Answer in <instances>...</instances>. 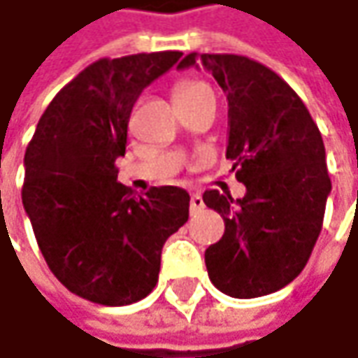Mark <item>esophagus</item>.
Instances as JSON below:
<instances>
[{"label": "esophagus", "mask_w": 358, "mask_h": 358, "mask_svg": "<svg viewBox=\"0 0 358 358\" xmlns=\"http://www.w3.org/2000/svg\"><path fill=\"white\" fill-rule=\"evenodd\" d=\"M203 208V200L202 196L198 194V192H194L190 196V210L192 212H198V210H202Z\"/></svg>", "instance_id": "esophagus-1"}]
</instances>
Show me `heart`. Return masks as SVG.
I'll list each match as a JSON object with an SVG mask.
<instances>
[{"label":"heart","mask_w":358,"mask_h":358,"mask_svg":"<svg viewBox=\"0 0 358 358\" xmlns=\"http://www.w3.org/2000/svg\"><path fill=\"white\" fill-rule=\"evenodd\" d=\"M202 89H208V85H203L200 80H182L180 85H176V89H174V99L178 101V99H186V96H192V94H196L198 91H202Z\"/></svg>","instance_id":"heart-1"}]
</instances>
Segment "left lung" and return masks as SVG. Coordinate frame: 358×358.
Wrapping results in <instances>:
<instances>
[{
	"mask_svg": "<svg viewBox=\"0 0 358 358\" xmlns=\"http://www.w3.org/2000/svg\"><path fill=\"white\" fill-rule=\"evenodd\" d=\"M196 59L228 94L226 158L245 184L238 200L203 192L226 224L206 250L208 275L229 297H262L301 273L321 234L331 192L325 144L299 94L269 67L229 53H190L178 67Z\"/></svg>",
	"mask_w": 358,
	"mask_h": 358,
	"instance_id": "obj_1",
	"label": "left lung"
}]
</instances>
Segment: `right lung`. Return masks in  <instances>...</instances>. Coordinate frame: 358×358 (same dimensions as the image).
<instances>
[{
	"label": "right lung",
	"mask_w": 358,
	"mask_h": 358,
	"mask_svg": "<svg viewBox=\"0 0 358 358\" xmlns=\"http://www.w3.org/2000/svg\"><path fill=\"white\" fill-rule=\"evenodd\" d=\"M180 51L99 59L67 83L39 118L25 150L21 200L49 269L71 293L120 307L158 283L166 240L188 222L178 186L144 196L117 182L129 118L142 89Z\"/></svg>",
	"instance_id": "right-lung-1"
}]
</instances>
